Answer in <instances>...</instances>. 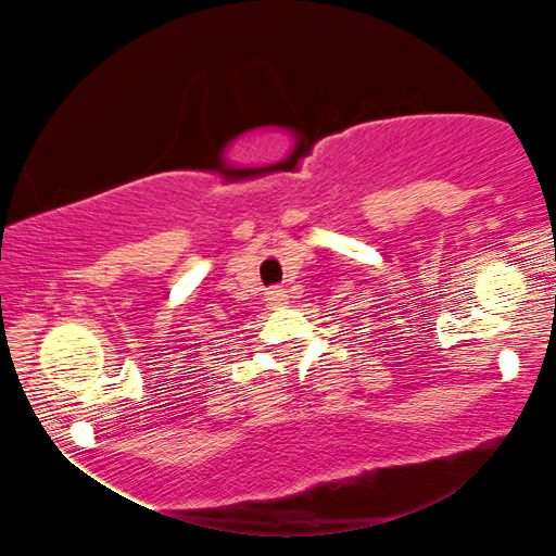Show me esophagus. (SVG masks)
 <instances>
[{"instance_id": "34e87169", "label": "esophagus", "mask_w": 556, "mask_h": 556, "mask_svg": "<svg viewBox=\"0 0 556 556\" xmlns=\"http://www.w3.org/2000/svg\"><path fill=\"white\" fill-rule=\"evenodd\" d=\"M266 300H269V305H279L285 300V292L282 290H271L269 295H266Z\"/></svg>"}]
</instances>
